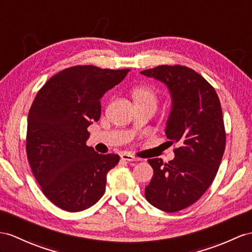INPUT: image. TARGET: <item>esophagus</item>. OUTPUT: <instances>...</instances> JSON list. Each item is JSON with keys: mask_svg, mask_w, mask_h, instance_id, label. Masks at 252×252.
I'll list each match as a JSON object with an SVG mask.
<instances>
[{"mask_svg": "<svg viewBox=\"0 0 252 252\" xmlns=\"http://www.w3.org/2000/svg\"><path fill=\"white\" fill-rule=\"evenodd\" d=\"M121 158L123 159V160H127V161H139L140 160L139 158L134 157V156H132L130 154H126V153H124V154H122Z\"/></svg>", "mask_w": 252, "mask_h": 252, "instance_id": "1", "label": "esophagus"}]
</instances>
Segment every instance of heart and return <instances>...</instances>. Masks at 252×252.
<instances>
[{"label": "heart", "instance_id": "heart-1", "mask_svg": "<svg viewBox=\"0 0 252 252\" xmlns=\"http://www.w3.org/2000/svg\"><path fill=\"white\" fill-rule=\"evenodd\" d=\"M132 96L134 102H144V101H151L156 103V94L151 88L147 87H138L132 91Z\"/></svg>", "mask_w": 252, "mask_h": 252}]
</instances>
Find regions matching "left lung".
Segmentation results:
<instances>
[{"label": "left lung", "instance_id": "8db88e82", "mask_svg": "<svg viewBox=\"0 0 252 252\" xmlns=\"http://www.w3.org/2000/svg\"><path fill=\"white\" fill-rule=\"evenodd\" d=\"M167 85L172 109L165 134L174 159L164 163L149 159L154 175L145 187V198L158 210L174 213L198 201L217 174L225 149L222 110L216 91L193 69L161 65L141 71Z\"/></svg>", "mask_w": 252, "mask_h": 252}]
</instances>
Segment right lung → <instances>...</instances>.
<instances>
[{"label":"right lung","mask_w":252,"mask_h":252,"mask_svg":"<svg viewBox=\"0 0 252 252\" xmlns=\"http://www.w3.org/2000/svg\"><path fill=\"white\" fill-rule=\"evenodd\" d=\"M129 70L69 67L49 79L31 106L29 163L41 191L64 211L87 210L105 193L107 174L120 156L88 146V127L100 119V98Z\"/></svg>","instance_id":"add662e5"}]
</instances>
